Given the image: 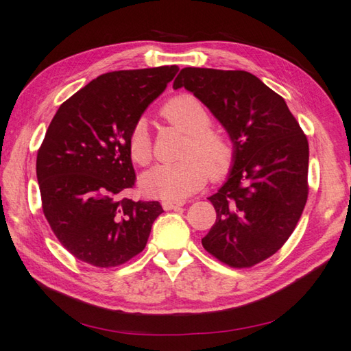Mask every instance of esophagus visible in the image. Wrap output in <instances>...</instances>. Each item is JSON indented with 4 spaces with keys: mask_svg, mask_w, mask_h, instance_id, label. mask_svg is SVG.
Segmentation results:
<instances>
[{
    "mask_svg": "<svg viewBox=\"0 0 351 351\" xmlns=\"http://www.w3.org/2000/svg\"><path fill=\"white\" fill-rule=\"evenodd\" d=\"M184 204H185V202H182V201H180V202H176V201H164V202H162V208L166 210V211L176 210V208H181Z\"/></svg>",
    "mask_w": 351,
    "mask_h": 351,
    "instance_id": "1",
    "label": "esophagus"
}]
</instances>
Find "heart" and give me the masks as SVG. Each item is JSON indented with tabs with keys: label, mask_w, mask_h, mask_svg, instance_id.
<instances>
[{
	"label": "heart",
	"mask_w": 351,
	"mask_h": 351,
	"mask_svg": "<svg viewBox=\"0 0 351 351\" xmlns=\"http://www.w3.org/2000/svg\"><path fill=\"white\" fill-rule=\"evenodd\" d=\"M162 115L189 135L182 149V160L158 164L141 176V189L150 197L164 201H181L202 189L211 175L221 180L234 162V144L228 135L210 129L211 114L195 95L182 94L169 100ZM128 149L130 158L140 166L152 160V140L147 123L136 120L129 132Z\"/></svg>",
	"instance_id": "b5f03b06"
}]
</instances>
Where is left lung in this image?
Instances as JSON below:
<instances>
[{
    "label": "left lung",
    "mask_w": 351,
    "mask_h": 351,
    "mask_svg": "<svg viewBox=\"0 0 351 351\" xmlns=\"http://www.w3.org/2000/svg\"><path fill=\"white\" fill-rule=\"evenodd\" d=\"M173 88L193 93L236 150L225 184L208 197L217 217L202 246L232 267L263 262L285 245L304 210L306 135L285 99L248 71L189 66Z\"/></svg>",
    "instance_id": "left-lung-1"
}]
</instances>
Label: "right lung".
Here are the masks:
<instances>
[{"label": "right lung", "mask_w": 351, "mask_h": 351, "mask_svg": "<svg viewBox=\"0 0 351 351\" xmlns=\"http://www.w3.org/2000/svg\"><path fill=\"white\" fill-rule=\"evenodd\" d=\"M178 71L170 65L101 74L53 117L36 158L43 210L62 246L82 262L119 266L146 246L162 207L121 197L135 184L128 138Z\"/></svg>", "instance_id": "right-lung-1"}]
</instances>
